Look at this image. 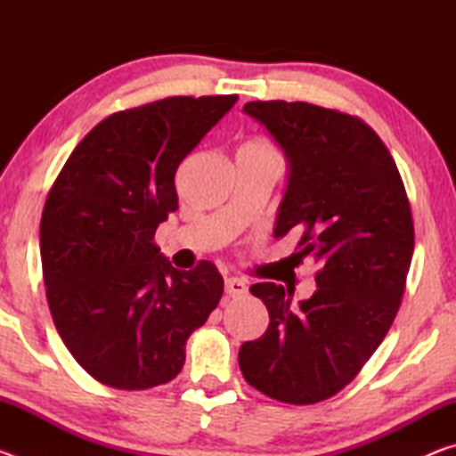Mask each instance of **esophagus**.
Here are the masks:
<instances>
[{
    "label": "esophagus",
    "mask_w": 456,
    "mask_h": 456,
    "mask_svg": "<svg viewBox=\"0 0 456 456\" xmlns=\"http://www.w3.org/2000/svg\"><path fill=\"white\" fill-rule=\"evenodd\" d=\"M225 293L229 297H241L247 293V285L243 280H237V277H229L225 280Z\"/></svg>",
    "instance_id": "obj_1"
}]
</instances>
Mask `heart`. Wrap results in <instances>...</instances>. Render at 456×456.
<instances>
[{"label": "heart", "mask_w": 456, "mask_h": 456, "mask_svg": "<svg viewBox=\"0 0 456 456\" xmlns=\"http://www.w3.org/2000/svg\"><path fill=\"white\" fill-rule=\"evenodd\" d=\"M241 152H251V154H259V157H280V151H277V146L269 141L265 136H256L251 138V141H247L243 144Z\"/></svg>", "instance_id": "b5f03b06"}]
</instances>
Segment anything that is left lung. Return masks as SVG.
Returning a JSON list of instances; mask_svg holds the SVG:
<instances>
[{
  "instance_id": "8db88e82",
  "label": "left lung",
  "mask_w": 456,
  "mask_h": 456,
  "mask_svg": "<svg viewBox=\"0 0 456 456\" xmlns=\"http://www.w3.org/2000/svg\"><path fill=\"white\" fill-rule=\"evenodd\" d=\"M289 160L275 237L299 235L297 259L318 264V289L256 283L265 334L245 342L247 384L288 404H315L348 386L382 344L403 302L414 251L411 200L390 151L364 120L285 100L247 102Z\"/></svg>"
}]
</instances>
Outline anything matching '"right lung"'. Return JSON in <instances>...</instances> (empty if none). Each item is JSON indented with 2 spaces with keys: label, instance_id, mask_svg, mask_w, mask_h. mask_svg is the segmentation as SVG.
<instances>
[{
  "label": "right lung",
  "instance_id": "1",
  "mask_svg": "<svg viewBox=\"0 0 456 456\" xmlns=\"http://www.w3.org/2000/svg\"><path fill=\"white\" fill-rule=\"evenodd\" d=\"M237 98L168 96L114 112L52 184L40 223L45 297L61 342L100 384L171 382L189 336L219 304V269L200 261L179 272L154 233L179 209L176 168Z\"/></svg>",
  "mask_w": 456,
  "mask_h": 456
}]
</instances>
